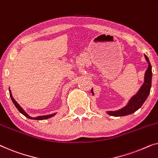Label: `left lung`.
I'll return each instance as SVG.
<instances>
[{"mask_svg": "<svg viewBox=\"0 0 158 158\" xmlns=\"http://www.w3.org/2000/svg\"><path fill=\"white\" fill-rule=\"evenodd\" d=\"M144 57L148 63V68L144 74V81L143 85L141 86L137 94L135 95L127 103L126 106L115 111H107V114L113 116H127L135 112L139 109L143 104L144 101L149 96L150 92L151 84H152V66H151L149 58L144 55ZM91 92L94 95L93 90Z\"/></svg>", "mask_w": 158, "mask_h": 158, "instance_id": "obj_1", "label": "left lung"}]
</instances>
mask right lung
I'll return each instance as SVG.
<instances>
[{"label":"right lung","instance_id":"add662e5","mask_svg":"<svg viewBox=\"0 0 158 158\" xmlns=\"http://www.w3.org/2000/svg\"><path fill=\"white\" fill-rule=\"evenodd\" d=\"M9 94H10V98H11V100L13 101V103H14V104L15 105V106L16 107V109L19 110V112L23 114V115H24L26 117L30 118V119H34V120H43V119H47V118H49L52 117V116H55V114H49V115H45V116H37V117H31V116L28 115V114L26 113L24 111V110H23L22 108H21L20 106L18 103L16 102V101H15V99L13 98L12 96V94H11V92H10V90H9Z\"/></svg>","mask_w":158,"mask_h":158}]
</instances>
